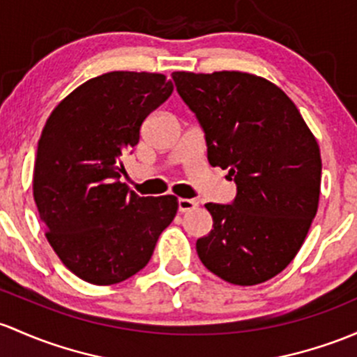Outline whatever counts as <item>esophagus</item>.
Here are the masks:
<instances>
[{
  "instance_id": "esophagus-1",
  "label": "esophagus",
  "mask_w": 357,
  "mask_h": 357,
  "mask_svg": "<svg viewBox=\"0 0 357 357\" xmlns=\"http://www.w3.org/2000/svg\"><path fill=\"white\" fill-rule=\"evenodd\" d=\"M198 207V202L197 200H190V198H179L178 200V210L181 213L185 212H191Z\"/></svg>"
}]
</instances>
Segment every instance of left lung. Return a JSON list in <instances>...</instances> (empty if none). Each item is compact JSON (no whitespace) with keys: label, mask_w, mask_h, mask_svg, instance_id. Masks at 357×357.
Masks as SVG:
<instances>
[{"label":"left lung","mask_w":357,"mask_h":357,"mask_svg":"<svg viewBox=\"0 0 357 357\" xmlns=\"http://www.w3.org/2000/svg\"><path fill=\"white\" fill-rule=\"evenodd\" d=\"M197 114L213 167L238 186L231 205L207 204L213 229L202 264L236 286H257L294 260L318 210L320 147L282 89L245 71L172 73Z\"/></svg>","instance_id":"left-lung-1"}]
</instances>
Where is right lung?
<instances>
[{
  "label": "right lung",
  "mask_w": 357,
  "mask_h": 357,
  "mask_svg": "<svg viewBox=\"0 0 357 357\" xmlns=\"http://www.w3.org/2000/svg\"><path fill=\"white\" fill-rule=\"evenodd\" d=\"M162 73L111 71L52 109L33 164V200L59 260L82 280L111 286L149 264L178 198L138 197L119 181L121 155L142 123L171 96Z\"/></svg>",
  "instance_id": "1"
}]
</instances>
